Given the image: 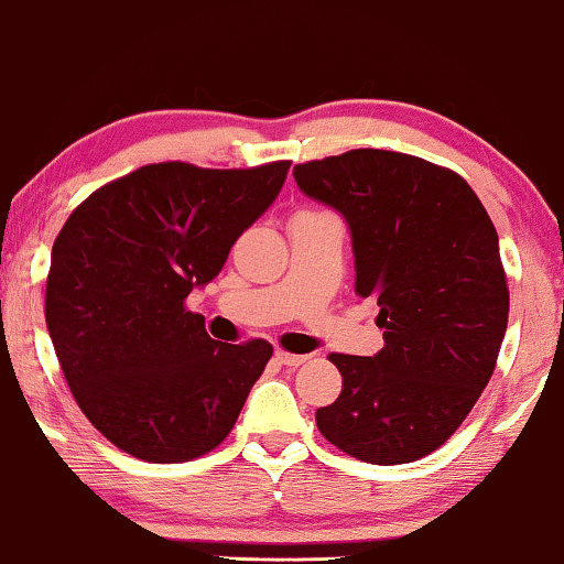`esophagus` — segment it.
Segmentation results:
<instances>
[{
  "label": "esophagus",
  "mask_w": 564,
  "mask_h": 564,
  "mask_svg": "<svg viewBox=\"0 0 564 564\" xmlns=\"http://www.w3.org/2000/svg\"><path fill=\"white\" fill-rule=\"evenodd\" d=\"M276 361H280V365H284V367H290V369H297V367H303V365H305L307 357H305V354L276 351Z\"/></svg>",
  "instance_id": "esophagus-1"
}]
</instances>
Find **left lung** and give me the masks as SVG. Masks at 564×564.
Segmentation results:
<instances>
[{"mask_svg":"<svg viewBox=\"0 0 564 564\" xmlns=\"http://www.w3.org/2000/svg\"><path fill=\"white\" fill-rule=\"evenodd\" d=\"M311 199L341 213L359 297H372L384 346L330 354L344 377L315 411L321 434L369 465L438 449L488 384L508 326L498 234L473 187L408 153L357 149L295 166Z\"/></svg>","mask_w":564,"mask_h":564,"instance_id":"1","label":"left lung"}]
</instances>
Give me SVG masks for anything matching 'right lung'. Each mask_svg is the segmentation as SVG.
<instances>
[{
	"label": "right lung",
	"instance_id": "obj_1",
	"mask_svg": "<svg viewBox=\"0 0 564 564\" xmlns=\"http://www.w3.org/2000/svg\"><path fill=\"white\" fill-rule=\"evenodd\" d=\"M290 161H164L84 199L53 243L45 323L82 413L118 449L187 462L230 434L272 344L213 341L184 307L280 195Z\"/></svg>",
	"mask_w": 564,
	"mask_h": 564
}]
</instances>
